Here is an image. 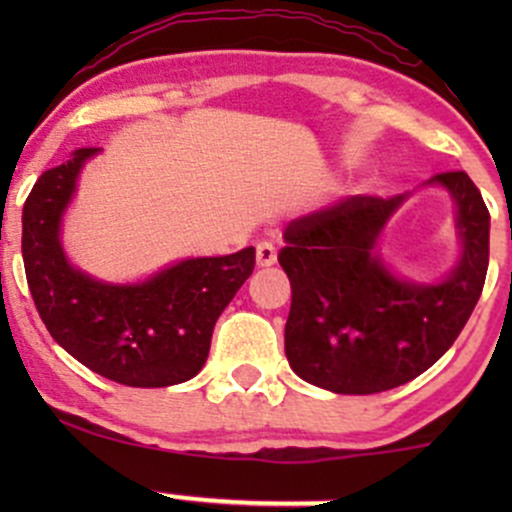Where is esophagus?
<instances>
[{
	"instance_id": "1",
	"label": "esophagus",
	"mask_w": 512,
	"mask_h": 512,
	"mask_svg": "<svg viewBox=\"0 0 512 512\" xmlns=\"http://www.w3.org/2000/svg\"><path fill=\"white\" fill-rule=\"evenodd\" d=\"M277 262V247L272 242H260L257 245V265L270 267Z\"/></svg>"
}]
</instances>
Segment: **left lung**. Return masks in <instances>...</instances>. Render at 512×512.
I'll use <instances>...</instances> for the list:
<instances>
[{"label":"left lung","instance_id":"1","mask_svg":"<svg viewBox=\"0 0 512 512\" xmlns=\"http://www.w3.org/2000/svg\"><path fill=\"white\" fill-rule=\"evenodd\" d=\"M458 205L463 255L441 285L401 282L374 255L404 195H352L292 220L280 250L292 285L285 354L294 374L334 394L396 389L451 349L488 272L490 215L463 170L433 175Z\"/></svg>","mask_w":512,"mask_h":512}]
</instances>
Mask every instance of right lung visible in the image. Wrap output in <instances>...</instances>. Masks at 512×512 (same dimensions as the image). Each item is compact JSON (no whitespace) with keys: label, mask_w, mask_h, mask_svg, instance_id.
Returning a JSON list of instances; mask_svg holds the SVG:
<instances>
[{"label":"right lung","mask_w":512,"mask_h":512,"mask_svg":"<svg viewBox=\"0 0 512 512\" xmlns=\"http://www.w3.org/2000/svg\"><path fill=\"white\" fill-rule=\"evenodd\" d=\"M98 148L44 170L22 215L27 282L51 337L96 374L123 386L183 384L203 369L213 329L255 270V247L168 267L143 285H103L66 262L59 223L76 175Z\"/></svg>","instance_id":"obj_1"}]
</instances>
